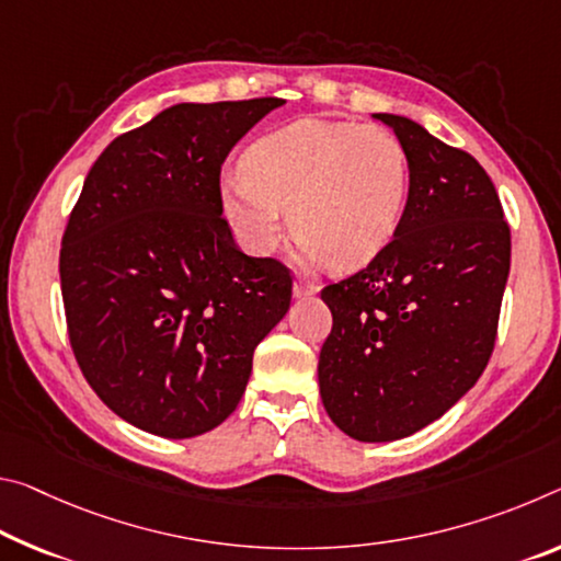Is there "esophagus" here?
Masks as SVG:
<instances>
[{"label":"esophagus","instance_id":"1","mask_svg":"<svg viewBox=\"0 0 561 561\" xmlns=\"http://www.w3.org/2000/svg\"><path fill=\"white\" fill-rule=\"evenodd\" d=\"M317 291H319V287H317L314 282L301 279V277L295 282V297H297V299H309V297H314Z\"/></svg>","mask_w":561,"mask_h":561}]
</instances>
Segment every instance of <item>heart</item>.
Masks as SVG:
<instances>
[{"label": "heart", "mask_w": 561, "mask_h": 561, "mask_svg": "<svg viewBox=\"0 0 561 561\" xmlns=\"http://www.w3.org/2000/svg\"><path fill=\"white\" fill-rule=\"evenodd\" d=\"M409 194V157L379 124L301 119L247 149L221 186L225 211L256 254L277 244L287 207L309 262L367 264L392 242Z\"/></svg>", "instance_id": "b5f03b06"}]
</instances>
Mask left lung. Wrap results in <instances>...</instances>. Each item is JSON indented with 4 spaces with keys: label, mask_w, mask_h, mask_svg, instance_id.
Wrapping results in <instances>:
<instances>
[{
    "label": "left lung",
    "mask_w": 561,
    "mask_h": 561,
    "mask_svg": "<svg viewBox=\"0 0 561 561\" xmlns=\"http://www.w3.org/2000/svg\"><path fill=\"white\" fill-rule=\"evenodd\" d=\"M375 117L407 149V209L375 260L322 289L332 332L319 352V392L344 434L392 442L439 420L482 377L512 234L472 154L407 117Z\"/></svg>",
    "instance_id": "8db88e82"
}]
</instances>
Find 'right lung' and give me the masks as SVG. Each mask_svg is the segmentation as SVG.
<instances>
[{
  "instance_id": "add662e5",
  "label": "right lung",
  "mask_w": 561,
  "mask_h": 561,
  "mask_svg": "<svg viewBox=\"0 0 561 561\" xmlns=\"http://www.w3.org/2000/svg\"><path fill=\"white\" fill-rule=\"evenodd\" d=\"M277 106H169L104 149L69 215V344L96 397L139 430H215L244 394L256 344L287 314L291 270L237 247L219 186L232 147Z\"/></svg>"
}]
</instances>
